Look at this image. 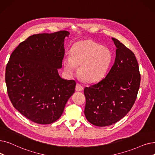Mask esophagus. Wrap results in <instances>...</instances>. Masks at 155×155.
Instances as JSON below:
<instances>
[{"label": "esophagus", "instance_id": "obj_1", "mask_svg": "<svg viewBox=\"0 0 155 155\" xmlns=\"http://www.w3.org/2000/svg\"><path fill=\"white\" fill-rule=\"evenodd\" d=\"M83 89H84V88H83V87H82L81 85L79 84H77V85H76V87H75V90H76V91H78V92H79V91H82Z\"/></svg>", "mask_w": 155, "mask_h": 155}]
</instances>
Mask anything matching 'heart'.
Segmentation results:
<instances>
[{"instance_id": "1", "label": "heart", "mask_w": 155, "mask_h": 155, "mask_svg": "<svg viewBox=\"0 0 155 155\" xmlns=\"http://www.w3.org/2000/svg\"><path fill=\"white\" fill-rule=\"evenodd\" d=\"M111 51L92 40L77 42L71 49L70 56L63 60L64 71L73 75L79 67V74L85 82L95 83L103 79L112 62Z\"/></svg>"}]
</instances>
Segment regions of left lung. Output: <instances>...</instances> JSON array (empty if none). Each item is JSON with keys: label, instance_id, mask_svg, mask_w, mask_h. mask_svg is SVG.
Returning <instances> with one entry per match:
<instances>
[{"label": "left lung", "instance_id": "1", "mask_svg": "<svg viewBox=\"0 0 155 155\" xmlns=\"http://www.w3.org/2000/svg\"><path fill=\"white\" fill-rule=\"evenodd\" d=\"M111 39L117 48L115 63L101 81L84 89L85 116L97 127L109 126L123 118L135 103L140 86L134 54L117 39Z\"/></svg>", "mask_w": 155, "mask_h": 155}]
</instances>
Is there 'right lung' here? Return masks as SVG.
Returning a JSON list of instances; mask_svg holds the SVG:
<instances>
[{
	"instance_id": "obj_1",
	"label": "right lung",
	"mask_w": 155,
	"mask_h": 155,
	"mask_svg": "<svg viewBox=\"0 0 155 155\" xmlns=\"http://www.w3.org/2000/svg\"><path fill=\"white\" fill-rule=\"evenodd\" d=\"M70 33L59 31L29 37L11 54L5 69L11 101L23 116L38 124H50L63 113L75 92V80L63 79L64 40Z\"/></svg>"
}]
</instances>
